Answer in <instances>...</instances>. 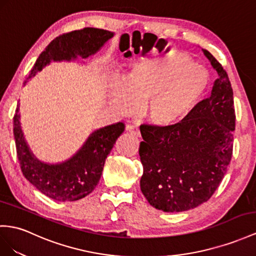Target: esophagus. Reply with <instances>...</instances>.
I'll return each mask as SVG.
<instances>
[{
  "label": "esophagus",
  "mask_w": 256,
  "mask_h": 256,
  "mask_svg": "<svg viewBox=\"0 0 256 256\" xmlns=\"http://www.w3.org/2000/svg\"><path fill=\"white\" fill-rule=\"evenodd\" d=\"M126 128L128 132H130L132 135H134L136 137H140V128H137V126H126Z\"/></svg>",
  "instance_id": "1"
}]
</instances>
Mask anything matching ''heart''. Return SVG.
<instances>
[{"label": "heart", "instance_id": "obj_1", "mask_svg": "<svg viewBox=\"0 0 256 256\" xmlns=\"http://www.w3.org/2000/svg\"><path fill=\"white\" fill-rule=\"evenodd\" d=\"M210 86V72L182 52L135 62L121 82L109 90V102L120 114L144 107L147 122L170 130L198 109Z\"/></svg>", "mask_w": 256, "mask_h": 256}]
</instances>
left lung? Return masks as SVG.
Instances as JSON below:
<instances>
[{
  "label": "left lung",
  "instance_id": "8db88e82",
  "mask_svg": "<svg viewBox=\"0 0 256 256\" xmlns=\"http://www.w3.org/2000/svg\"><path fill=\"white\" fill-rule=\"evenodd\" d=\"M202 52L218 74L210 97L178 126H140V189L150 204L163 212L188 211L206 202L232 160L236 126L232 84L215 57Z\"/></svg>",
  "mask_w": 256,
  "mask_h": 256
}]
</instances>
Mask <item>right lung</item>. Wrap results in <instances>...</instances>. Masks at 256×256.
Masks as SVG:
<instances>
[{"label": "right lung", "mask_w": 256, "mask_h": 256, "mask_svg": "<svg viewBox=\"0 0 256 256\" xmlns=\"http://www.w3.org/2000/svg\"><path fill=\"white\" fill-rule=\"evenodd\" d=\"M114 36V32L108 30L84 28L57 36L38 56L24 85L52 62H74L78 57L86 60ZM123 132L122 122L98 128L71 158L60 163H48L36 158L24 138L19 104L14 116V137L22 174L38 192L55 201H76L94 190L104 161Z\"/></svg>", "instance_id": "1"}]
</instances>
